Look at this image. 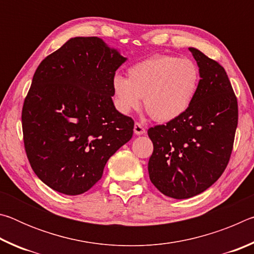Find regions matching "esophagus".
<instances>
[{
  "label": "esophagus",
  "instance_id": "34e87169",
  "mask_svg": "<svg viewBox=\"0 0 254 254\" xmlns=\"http://www.w3.org/2000/svg\"><path fill=\"white\" fill-rule=\"evenodd\" d=\"M133 130H134V133H135L136 135H141V134H144V133H145L144 127L141 123H139V122H135L134 128H133Z\"/></svg>",
  "mask_w": 254,
  "mask_h": 254
}]
</instances>
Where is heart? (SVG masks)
I'll use <instances>...</instances> for the list:
<instances>
[{
    "instance_id": "obj_1",
    "label": "heart",
    "mask_w": 254,
    "mask_h": 254,
    "mask_svg": "<svg viewBox=\"0 0 254 254\" xmlns=\"http://www.w3.org/2000/svg\"><path fill=\"white\" fill-rule=\"evenodd\" d=\"M199 69L192 60L171 55H157L127 69V78H113L114 104L123 114L140 105L153 120L170 122L190 106L199 85Z\"/></svg>"
}]
</instances>
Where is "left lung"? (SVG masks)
<instances>
[{
  "label": "left lung",
  "instance_id": "obj_1",
  "mask_svg": "<svg viewBox=\"0 0 254 254\" xmlns=\"http://www.w3.org/2000/svg\"><path fill=\"white\" fill-rule=\"evenodd\" d=\"M199 68V85L182 117L148 130L153 143L148 170L163 195L190 198L224 173L238 127V100L226 71L196 48H189Z\"/></svg>",
  "mask_w": 254,
  "mask_h": 254
}]
</instances>
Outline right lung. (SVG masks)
Instances as JSON below:
<instances>
[{
    "mask_svg": "<svg viewBox=\"0 0 254 254\" xmlns=\"http://www.w3.org/2000/svg\"><path fill=\"white\" fill-rule=\"evenodd\" d=\"M126 60L101 38L76 37L38 66L23 103V142L34 174L54 190L87 191L132 137L134 122L112 101Z\"/></svg>",
    "mask_w": 254,
    "mask_h": 254,
    "instance_id": "obj_1",
    "label": "right lung"
}]
</instances>
